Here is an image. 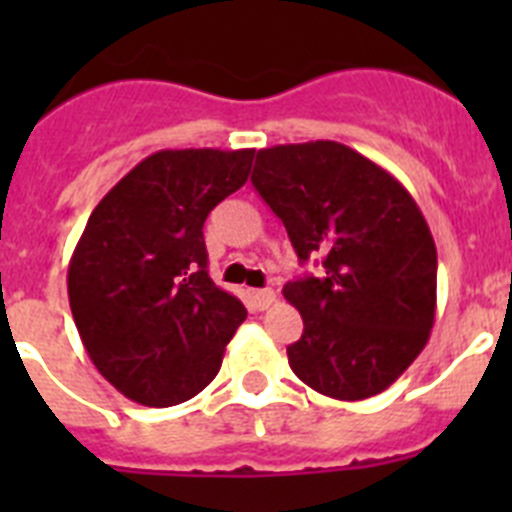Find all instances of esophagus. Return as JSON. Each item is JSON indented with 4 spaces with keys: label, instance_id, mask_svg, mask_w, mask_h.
<instances>
[{
    "label": "esophagus",
    "instance_id": "34e87169",
    "mask_svg": "<svg viewBox=\"0 0 512 512\" xmlns=\"http://www.w3.org/2000/svg\"><path fill=\"white\" fill-rule=\"evenodd\" d=\"M274 289H248V302L253 310H266L274 302Z\"/></svg>",
    "mask_w": 512,
    "mask_h": 512
}]
</instances>
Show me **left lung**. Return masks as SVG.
Listing matches in <instances>:
<instances>
[{
  "mask_svg": "<svg viewBox=\"0 0 512 512\" xmlns=\"http://www.w3.org/2000/svg\"><path fill=\"white\" fill-rule=\"evenodd\" d=\"M320 277L284 284L302 315L292 372L320 395L384 392L425 348L436 318V243L390 171L336 140L264 148L251 176Z\"/></svg>",
  "mask_w": 512,
  "mask_h": 512,
  "instance_id": "obj_1",
  "label": "left lung"
}]
</instances>
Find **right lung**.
Returning a JSON list of instances; mask_svg holds the SVG:
<instances>
[{
	"instance_id": "right-lung-1",
	"label": "right lung",
	"mask_w": 512,
	"mask_h": 512,
	"mask_svg": "<svg viewBox=\"0 0 512 512\" xmlns=\"http://www.w3.org/2000/svg\"><path fill=\"white\" fill-rule=\"evenodd\" d=\"M253 148L158 151L104 194L69 264L89 359L128 400L169 408L202 392L246 320L207 274L202 225L248 179Z\"/></svg>"
}]
</instances>
